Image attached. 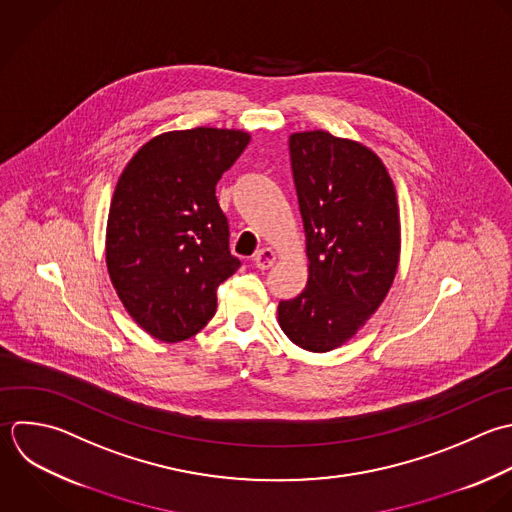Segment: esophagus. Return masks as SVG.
<instances>
[{"instance_id":"34e87169","label":"esophagus","mask_w":512,"mask_h":512,"mask_svg":"<svg viewBox=\"0 0 512 512\" xmlns=\"http://www.w3.org/2000/svg\"><path fill=\"white\" fill-rule=\"evenodd\" d=\"M275 251L273 249H269V247H265V249H261V251H257V255H255V267L257 269H261V271H265V269H269V267H273V263H275Z\"/></svg>"}]
</instances>
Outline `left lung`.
Here are the masks:
<instances>
[{"mask_svg":"<svg viewBox=\"0 0 512 512\" xmlns=\"http://www.w3.org/2000/svg\"><path fill=\"white\" fill-rule=\"evenodd\" d=\"M289 151L309 279L295 299L279 303L277 317L297 347L327 353L357 335L395 281L397 191L381 157L359 141L297 131Z\"/></svg>","mask_w":512,"mask_h":512,"instance_id":"obj_1","label":"left lung"}]
</instances>
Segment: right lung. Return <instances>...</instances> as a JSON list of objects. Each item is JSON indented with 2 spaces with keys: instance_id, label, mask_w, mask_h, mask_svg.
Listing matches in <instances>:
<instances>
[{
  "instance_id": "add662e5",
  "label": "right lung",
  "mask_w": 512,
  "mask_h": 512,
  "mask_svg": "<svg viewBox=\"0 0 512 512\" xmlns=\"http://www.w3.org/2000/svg\"><path fill=\"white\" fill-rule=\"evenodd\" d=\"M251 135L195 127L149 139L117 179L105 263L129 317L151 337L179 343L217 309V287L239 269L215 185Z\"/></svg>"
}]
</instances>
